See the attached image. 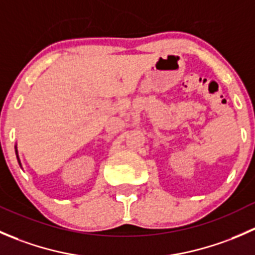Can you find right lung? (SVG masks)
I'll use <instances>...</instances> for the list:
<instances>
[{
	"label": "right lung",
	"instance_id": "1",
	"mask_svg": "<svg viewBox=\"0 0 255 255\" xmlns=\"http://www.w3.org/2000/svg\"><path fill=\"white\" fill-rule=\"evenodd\" d=\"M14 149H16V155H17V160H18V164H19V166H20V168H22V163H20V160H19V156H18V150H17V144H16V145H14Z\"/></svg>",
	"mask_w": 255,
	"mask_h": 255
}]
</instances>
